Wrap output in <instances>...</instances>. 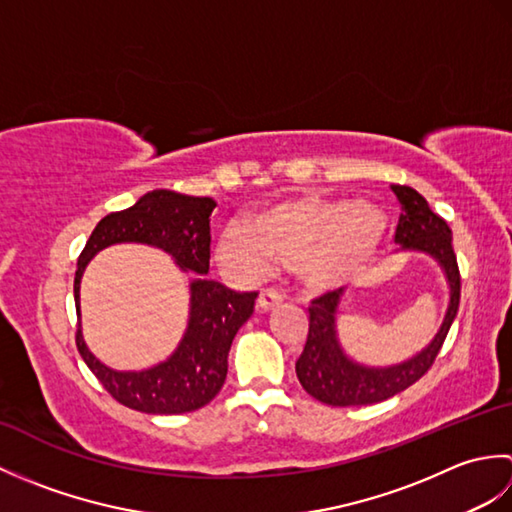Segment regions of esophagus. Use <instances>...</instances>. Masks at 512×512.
Listing matches in <instances>:
<instances>
[{"label": "esophagus", "mask_w": 512, "mask_h": 512, "mask_svg": "<svg viewBox=\"0 0 512 512\" xmlns=\"http://www.w3.org/2000/svg\"><path fill=\"white\" fill-rule=\"evenodd\" d=\"M281 301H284V297H281L277 290L266 288V290L259 292V297H257V310H259V312H268V310H273L275 306H279Z\"/></svg>", "instance_id": "1"}]
</instances>
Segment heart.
<instances>
[{
  "label": "heart",
  "instance_id": "heart-1",
  "mask_svg": "<svg viewBox=\"0 0 512 512\" xmlns=\"http://www.w3.org/2000/svg\"><path fill=\"white\" fill-rule=\"evenodd\" d=\"M389 217L378 204L301 191L266 204L246 226H226L217 257L246 273L288 264L308 292H328L361 279L383 253Z\"/></svg>",
  "mask_w": 512,
  "mask_h": 512
}]
</instances>
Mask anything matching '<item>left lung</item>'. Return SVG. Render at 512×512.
I'll return each instance as SVG.
<instances>
[{
	"label": "left lung",
	"instance_id": "8db88e82",
	"mask_svg": "<svg viewBox=\"0 0 512 512\" xmlns=\"http://www.w3.org/2000/svg\"><path fill=\"white\" fill-rule=\"evenodd\" d=\"M400 202V220L396 228V244L407 253L429 255L438 262L449 284V306L438 334L418 354L396 365L372 367L347 356L336 332V314L341 308L343 288L325 292L310 306L308 341L295 365L301 387L312 398L332 407L374 405L400 394L429 372L440 347L447 339L451 323L460 308V270L453 253V237L449 224L429 209L427 200L402 184H391Z\"/></svg>",
	"mask_w": 512,
	"mask_h": 512
}]
</instances>
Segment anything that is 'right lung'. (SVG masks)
<instances>
[{"mask_svg":"<svg viewBox=\"0 0 512 512\" xmlns=\"http://www.w3.org/2000/svg\"><path fill=\"white\" fill-rule=\"evenodd\" d=\"M213 198H193L176 191L145 193L125 211L105 215L96 224L76 264L74 301L81 319L83 270L103 248L114 244H147L165 250L184 273H195L189 284V321L176 350L154 367L118 372L96 358L85 345L79 323L76 347L85 365L121 405L143 413H187L220 394L228 372V350L237 330L255 308L257 292H235L206 277L211 259Z\"/></svg>","mask_w":512,"mask_h":512,"instance_id":"right-lung-1","label":"right lung"}]
</instances>
